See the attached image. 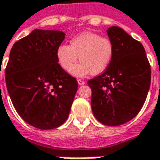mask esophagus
Returning a JSON list of instances; mask_svg holds the SVG:
<instances>
[{
	"mask_svg": "<svg viewBox=\"0 0 160 160\" xmlns=\"http://www.w3.org/2000/svg\"><path fill=\"white\" fill-rule=\"evenodd\" d=\"M77 83H78L79 85H83V84L85 83V82H84L83 80H82V79H78V80H77Z\"/></svg>",
	"mask_w": 160,
	"mask_h": 160,
	"instance_id": "obj_1",
	"label": "esophagus"
}]
</instances>
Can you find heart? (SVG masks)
Returning <instances> with one entry per match:
<instances>
[{
  "mask_svg": "<svg viewBox=\"0 0 160 160\" xmlns=\"http://www.w3.org/2000/svg\"><path fill=\"white\" fill-rule=\"evenodd\" d=\"M113 52L112 42L108 38L93 32H84L73 37L70 45H59L56 55L58 64L66 72L71 70L79 57L81 63L72 68L71 73L80 77L89 73L99 75L104 72L112 59Z\"/></svg>",
  "mask_w": 160,
  "mask_h": 160,
  "instance_id": "obj_1",
  "label": "heart"
}]
</instances>
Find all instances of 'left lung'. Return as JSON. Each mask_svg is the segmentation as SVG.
I'll list each match as a JSON object with an SVG mask.
<instances>
[{"label": "left lung", "mask_w": 160, "mask_h": 160, "mask_svg": "<svg viewBox=\"0 0 160 160\" xmlns=\"http://www.w3.org/2000/svg\"><path fill=\"white\" fill-rule=\"evenodd\" d=\"M114 47L106 70L87 82L92 90L91 107L96 119L116 126L140 112L151 85V66L142 44L118 27L107 30Z\"/></svg>", "instance_id": "obj_1"}]
</instances>
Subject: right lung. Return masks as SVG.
<instances>
[{
  "instance_id": "1",
  "label": "right lung",
  "mask_w": 160,
  "mask_h": 160,
  "mask_svg": "<svg viewBox=\"0 0 160 160\" xmlns=\"http://www.w3.org/2000/svg\"><path fill=\"white\" fill-rule=\"evenodd\" d=\"M65 35L61 31L34 29L14 43L5 69L17 112L41 130L58 127L68 119L78 87L77 79L58 63L56 52Z\"/></svg>"
}]
</instances>
